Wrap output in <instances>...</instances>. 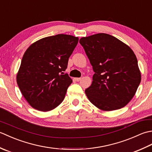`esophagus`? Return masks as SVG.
<instances>
[{"label": "esophagus", "mask_w": 152, "mask_h": 152, "mask_svg": "<svg viewBox=\"0 0 152 152\" xmlns=\"http://www.w3.org/2000/svg\"><path fill=\"white\" fill-rule=\"evenodd\" d=\"M74 80H75L76 82H80V80H82V78H74Z\"/></svg>", "instance_id": "obj_1"}]
</instances>
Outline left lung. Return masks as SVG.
<instances>
[{
    "mask_svg": "<svg viewBox=\"0 0 152 152\" xmlns=\"http://www.w3.org/2000/svg\"><path fill=\"white\" fill-rule=\"evenodd\" d=\"M79 42L95 72L91 86L85 90L89 101L104 111L124 107L134 96L141 81L133 51L105 33L83 37Z\"/></svg>",
    "mask_w": 152,
    "mask_h": 152,
    "instance_id": "8db88e82",
    "label": "left lung"
}]
</instances>
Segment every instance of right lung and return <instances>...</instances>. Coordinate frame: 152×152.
I'll return each mask as SVG.
<instances>
[{
  "instance_id": "add662e5",
  "label": "right lung",
  "mask_w": 152,
  "mask_h": 152,
  "mask_svg": "<svg viewBox=\"0 0 152 152\" xmlns=\"http://www.w3.org/2000/svg\"><path fill=\"white\" fill-rule=\"evenodd\" d=\"M78 38L57 34L35 42L22 58L17 83L34 109L47 112L63 102L72 80L64 73Z\"/></svg>"
}]
</instances>
